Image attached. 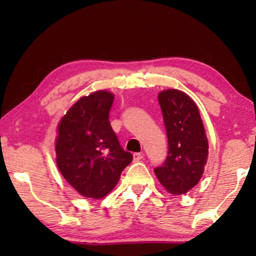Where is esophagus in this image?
Wrapping results in <instances>:
<instances>
[{"label":"esophagus","mask_w":256,"mask_h":256,"mask_svg":"<svg viewBox=\"0 0 256 256\" xmlns=\"http://www.w3.org/2000/svg\"><path fill=\"white\" fill-rule=\"evenodd\" d=\"M142 158H144V154H140V152L133 154V160H134V162H140Z\"/></svg>","instance_id":"esophagus-1"}]
</instances>
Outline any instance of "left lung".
Wrapping results in <instances>:
<instances>
[{
	"label": "left lung",
	"mask_w": 256,
	"mask_h": 256,
	"mask_svg": "<svg viewBox=\"0 0 256 256\" xmlns=\"http://www.w3.org/2000/svg\"><path fill=\"white\" fill-rule=\"evenodd\" d=\"M168 138L167 158L154 168L164 188L180 196L193 188L204 172L209 146L200 112L185 92L168 89L158 94Z\"/></svg>",
	"instance_id": "left-lung-1"
}]
</instances>
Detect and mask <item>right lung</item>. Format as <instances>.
<instances>
[{
    "mask_svg": "<svg viewBox=\"0 0 256 256\" xmlns=\"http://www.w3.org/2000/svg\"><path fill=\"white\" fill-rule=\"evenodd\" d=\"M112 102L114 94L105 90L84 96L58 123L56 164L82 196H106L133 159L120 146L108 120Z\"/></svg>",
    "mask_w": 256,
    "mask_h": 256,
    "instance_id": "add662e5",
    "label": "right lung"
}]
</instances>
